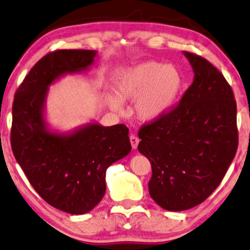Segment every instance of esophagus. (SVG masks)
<instances>
[{
  "mask_svg": "<svg viewBox=\"0 0 250 250\" xmlns=\"http://www.w3.org/2000/svg\"><path fill=\"white\" fill-rule=\"evenodd\" d=\"M130 142H131V145H132V148L135 149L138 147V144L140 142V139L138 137H135V135L131 134L130 135Z\"/></svg>",
  "mask_w": 250,
  "mask_h": 250,
  "instance_id": "1",
  "label": "esophagus"
}]
</instances>
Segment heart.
I'll return each mask as SVG.
<instances>
[{
	"mask_svg": "<svg viewBox=\"0 0 250 250\" xmlns=\"http://www.w3.org/2000/svg\"><path fill=\"white\" fill-rule=\"evenodd\" d=\"M184 88V76L172 64L147 60L118 73L112 92L105 101L112 111L124 109V102L134 101V115L140 121L155 122L175 105Z\"/></svg>",
	"mask_w": 250,
	"mask_h": 250,
	"instance_id": "b5f03b06",
	"label": "heart"
}]
</instances>
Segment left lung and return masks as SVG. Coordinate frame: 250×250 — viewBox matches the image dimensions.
Here are the masks:
<instances>
[{
	"label": "left lung",
	"mask_w": 250,
	"mask_h": 250,
	"mask_svg": "<svg viewBox=\"0 0 250 250\" xmlns=\"http://www.w3.org/2000/svg\"><path fill=\"white\" fill-rule=\"evenodd\" d=\"M193 82L175 109L139 131L138 149L152 165L149 196L168 211L203 202L221 184L238 145L236 102L221 72L183 51Z\"/></svg>",
	"instance_id": "1"
}]
</instances>
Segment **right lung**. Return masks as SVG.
Segmentation results:
<instances>
[{
    "mask_svg": "<svg viewBox=\"0 0 250 250\" xmlns=\"http://www.w3.org/2000/svg\"><path fill=\"white\" fill-rule=\"evenodd\" d=\"M95 50H58L36 63L16 90L11 144L30 185L50 206L85 214L106 192V170L131 152L125 125L88 122L71 131L53 130L46 119L49 87L94 64Z\"/></svg>",
    "mask_w": 250,
    "mask_h": 250,
    "instance_id": "1",
    "label": "right lung"
}]
</instances>
